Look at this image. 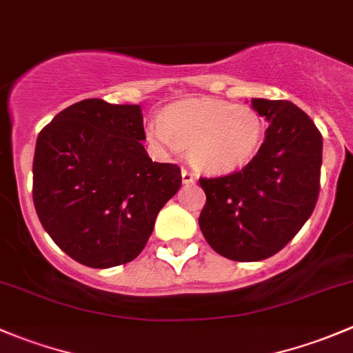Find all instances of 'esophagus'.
Returning a JSON list of instances; mask_svg holds the SVG:
<instances>
[{
    "instance_id": "1",
    "label": "esophagus",
    "mask_w": 353,
    "mask_h": 353,
    "mask_svg": "<svg viewBox=\"0 0 353 353\" xmlns=\"http://www.w3.org/2000/svg\"><path fill=\"white\" fill-rule=\"evenodd\" d=\"M181 176H183V184H186V186L188 184H194L198 179L196 174H193L191 170H188V169L181 170Z\"/></svg>"
}]
</instances>
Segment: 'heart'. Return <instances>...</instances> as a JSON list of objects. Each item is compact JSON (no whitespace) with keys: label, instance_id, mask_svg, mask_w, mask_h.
Returning <instances> with one entry per match:
<instances>
[{"label":"heart","instance_id":"1","mask_svg":"<svg viewBox=\"0 0 353 353\" xmlns=\"http://www.w3.org/2000/svg\"><path fill=\"white\" fill-rule=\"evenodd\" d=\"M148 134L169 150L188 148L203 172L225 176L248 165L263 141L265 124L249 105L220 99H193L167 108Z\"/></svg>","mask_w":353,"mask_h":353}]
</instances>
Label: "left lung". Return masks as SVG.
Segmentation results:
<instances>
[{"label":"left lung","mask_w":353,"mask_h":353,"mask_svg":"<svg viewBox=\"0 0 353 353\" xmlns=\"http://www.w3.org/2000/svg\"><path fill=\"white\" fill-rule=\"evenodd\" d=\"M251 105L270 123L258 154L243 170L199 179V229L234 261H261L285 248L314 212L321 177L323 137L311 117L288 101Z\"/></svg>","instance_id":"1"}]
</instances>
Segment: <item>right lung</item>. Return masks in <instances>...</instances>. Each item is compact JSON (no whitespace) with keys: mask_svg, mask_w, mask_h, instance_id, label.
Listing matches in <instances>:
<instances>
[{"mask_svg":"<svg viewBox=\"0 0 353 353\" xmlns=\"http://www.w3.org/2000/svg\"><path fill=\"white\" fill-rule=\"evenodd\" d=\"M140 105L87 99L58 114L35 145V212L46 232L90 268L143 251L162 206L179 191L176 163L152 162Z\"/></svg>","mask_w":353,"mask_h":353,"instance_id":"add662e5","label":"right lung"}]
</instances>
